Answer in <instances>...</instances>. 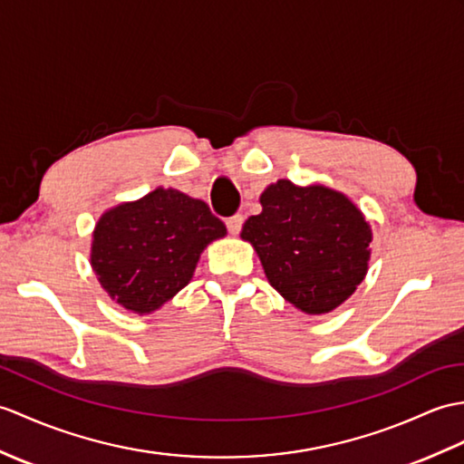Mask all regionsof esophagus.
Returning a JSON list of instances; mask_svg holds the SVG:
<instances>
[{
  "label": "esophagus",
  "mask_w": 464,
  "mask_h": 464,
  "mask_svg": "<svg viewBox=\"0 0 464 464\" xmlns=\"http://www.w3.org/2000/svg\"><path fill=\"white\" fill-rule=\"evenodd\" d=\"M243 215H233V218L227 219V229L231 235H239L241 227H243Z\"/></svg>",
  "instance_id": "1"
}]
</instances>
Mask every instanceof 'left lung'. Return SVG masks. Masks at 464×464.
I'll list each match as a JSON object with an SVG mask.
<instances>
[{"mask_svg": "<svg viewBox=\"0 0 464 464\" xmlns=\"http://www.w3.org/2000/svg\"><path fill=\"white\" fill-rule=\"evenodd\" d=\"M261 206L241 237L255 246L276 293L306 314H326L348 300L372 253L363 213L340 191L288 179L271 183Z\"/></svg>", "mask_w": 464, "mask_h": 464, "instance_id": "obj_1", "label": "left lung"}]
</instances>
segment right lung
Returning <instances> with one entry per match:
<instances>
[{
    "mask_svg": "<svg viewBox=\"0 0 464 464\" xmlns=\"http://www.w3.org/2000/svg\"><path fill=\"white\" fill-rule=\"evenodd\" d=\"M225 235L206 201L158 188L102 213L92 233L91 265L112 300L150 314L191 281L203 249Z\"/></svg>",
    "mask_w": 464,
    "mask_h": 464,
    "instance_id": "1",
    "label": "right lung"
}]
</instances>
